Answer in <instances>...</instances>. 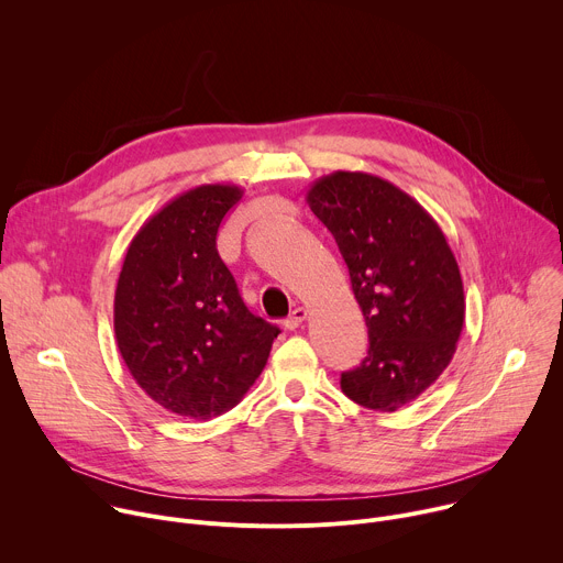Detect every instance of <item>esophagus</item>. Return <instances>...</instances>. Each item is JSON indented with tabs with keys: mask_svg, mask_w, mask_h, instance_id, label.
<instances>
[{
	"mask_svg": "<svg viewBox=\"0 0 563 563\" xmlns=\"http://www.w3.org/2000/svg\"><path fill=\"white\" fill-rule=\"evenodd\" d=\"M306 316H308V310L303 308V306H297L292 313L284 320V327L288 329V331H295V329H299L301 327V322L306 320Z\"/></svg>",
	"mask_w": 563,
	"mask_h": 563,
	"instance_id": "obj_1",
	"label": "esophagus"
}]
</instances>
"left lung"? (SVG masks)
I'll list each match as a JSON object with an SVG mask.
<instances>
[{
  "instance_id": "8db88e82",
  "label": "left lung",
  "mask_w": 563,
  "mask_h": 563,
  "mask_svg": "<svg viewBox=\"0 0 563 563\" xmlns=\"http://www.w3.org/2000/svg\"><path fill=\"white\" fill-rule=\"evenodd\" d=\"M306 203L331 230L368 329V355L340 387L373 411H398L448 368L465 322L463 279L433 217L366 172L318 178Z\"/></svg>"
}]
</instances>
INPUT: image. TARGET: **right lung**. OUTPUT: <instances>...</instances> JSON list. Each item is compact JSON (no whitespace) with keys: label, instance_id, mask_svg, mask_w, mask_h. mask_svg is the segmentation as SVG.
I'll return each mask as SVG.
<instances>
[{"label":"right lung","instance_id":"add662e5","mask_svg":"<svg viewBox=\"0 0 563 563\" xmlns=\"http://www.w3.org/2000/svg\"><path fill=\"white\" fill-rule=\"evenodd\" d=\"M236 185L208 183L165 203L132 239L113 297L118 351L163 409L206 420L241 402L279 329L250 313L217 253Z\"/></svg>","mask_w":563,"mask_h":563}]
</instances>
